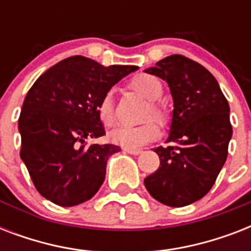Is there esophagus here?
I'll return each instance as SVG.
<instances>
[{
	"mask_svg": "<svg viewBox=\"0 0 251 251\" xmlns=\"http://www.w3.org/2000/svg\"><path fill=\"white\" fill-rule=\"evenodd\" d=\"M124 151L127 153H131V155H139V153H142L141 149H126V147H124Z\"/></svg>",
	"mask_w": 251,
	"mask_h": 251,
	"instance_id": "34e87169",
	"label": "esophagus"
}]
</instances>
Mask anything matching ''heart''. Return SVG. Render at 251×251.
Listing matches in <instances>:
<instances>
[{
  "instance_id": "obj_1",
  "label": "heart",
  "mask_w": 251,
  "mask_h": 251,
  "mask_svg": "<svg viewBox=\"0 0 251 251\" xmlns=\"http://www.w3.org/2000/svg\"><path fill=\"white\" fill-rule=\"evenodd\" d=\"M134 90L143 95L150 102V109L147 117H151L160 126H167L169 122V114L164 106L159 104V100L163 94V84L156 76L150 74L135 75L130 82ZM98 116L101 124L106 127H112L117 122L116 108H114L113 91H106L98 102ZM159 135V127L155 122L149 121L142 125H121L110 133V139L116 145H120L126 149H135L153 141Z\"/></svg>"
}]
</instances>
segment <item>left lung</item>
Listing matches in <instances>:
<instances>
[{
  "mask_svg": "<svg viewBox=\"0 0 251 251\" xmlns=\"http://www.w3.org/2000/svg\"><path fill=\"white\" fill-rule=\"evenodd\" d=\"M146 73L167 80L173 96L169 146L153 151L160 167L145 178L153 198L171 207L197 202L211 190L228 156L229 104L215 76L198 62L172 54Z\"/></svg>",
  "mask_w": 251,
  "mask_h": 251,
  "instance_id": "obj_1",
  "label": "left lung"
}]
</instances>
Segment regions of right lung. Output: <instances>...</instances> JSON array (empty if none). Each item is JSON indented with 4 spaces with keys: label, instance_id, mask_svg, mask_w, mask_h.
Wrapping results in <instances>:
<instances>
[{
    "label": "right lung",
    "instance_id": "1",
    "mask_svg": "<svg viewBox=\"0 0 251 251\" xmlns=\"http://www.w3.org/2000/svg\"><path fill=\"white\" fill-rule=\"evenodd\" d=\"M137 66H102L83 56L65 58L37 78L25 96L18 127L21 159L36 190L62 207L94 197L105 178L114 145H87L105 135L98 102Z\"/></svg>",
    "mask_w": 251,
    "mask_h": 251
}]
</instances>
